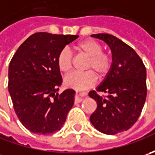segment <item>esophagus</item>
<instances>
[{"instance_id": "obj_1", "label": "esophagus", "mask_w": 155, "mask_h": 155, "mask_svg": "<svg viewBox=\"0 0 155 155\" xmlns=\"http://www.w3.org/2000/svg\"><path fill=\"white\" fill-rule=\"evenodd\" d=\"M83 99H84V95L78 93V94H77V97H76V99H75V101H76L77 103H80Z\"/></svg>"}]
</instances>
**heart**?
Listing matches in <instances>:
<instances>
[{"label":"heart","mask_w":155,"mask_h":155,"mask_svg":"<svg viewBox=\"0 0 155 155\" xmlns=\"http://www.w3.org/2000/svg\"><path fill=\"white\" fill-rule=\"evenodd\" d=\"M75 50L88 58L85 65V72H73L64 78L65 86L82 91L93 86L96 83V74L98 78H104L109 73L112 65V58L109 53L103 51V47L97 41L85 39L75 46ZM57 64L59 71L68 73L72 66V56L68 49L59 51L57 58Z\"/></svg>","instance_id":"1"}]
</instances>
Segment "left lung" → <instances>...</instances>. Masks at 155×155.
<instances>
[{
	"label": "left lung",
	"mask_w": 155,
	"mask_h": 155,
	"mask_svg": "<svg viewBox=\"0 0 155 155\" xmlns=\"http://www.w3.org/2000/svg\"><path fill=\"white\" fill-rule=\"evenodd\" d=\"M104 41L112 53V65L97 91L107 93L106 97L95 91L89 96L97 104L90 117L98 131L116 134L131 128L140 116L147 97V71L141 58L133 48L108 33L92 34Z\"/></svg>",
	"instance_id": "left-lung-1"
}]
</instances>
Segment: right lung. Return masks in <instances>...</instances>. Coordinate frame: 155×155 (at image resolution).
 Wrapping results in <instances>:
<instances>
[{
  "instance_id": "1",
  "label": "right lung",
  "mask_w": 155,
  "mask_h": 155,
  "mask_svg": "<svg viewBox=\"0 0 155 155\" xmlns=\"http://www.w3.org/2000/svg\"><path fill=\"white\" fill-rule=\"evenodd\" d=\"M78 35L33 33L18 48L8 68V91L19 120L35 134L60 130L74 104L75 91L57 93L62 77L57 58Z\"/></svg>"
}]
</instances>
